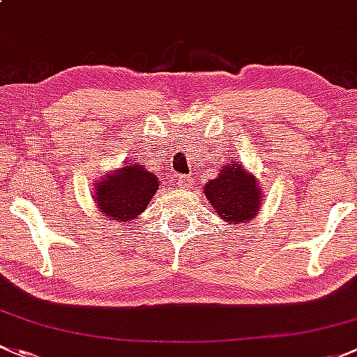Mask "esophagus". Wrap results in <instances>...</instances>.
Segmentation results:
<instances>
[{
  "label": "esophagus",
  "mask_w": 357,
  "mask_h": 357,
  "mask_svg": "<svg viewBox=\"0 0 357 357\" xmlns=\"http://www.w3.org/2000/svg\"><path fill=\"white\" fill-rule=\"evenodd\" d=\"M177 183L180 189H189V187H192L194 178L190 175H180V177H177Z\"/></svg>",
  "instance_id": "obj_1"
}]
</instances>
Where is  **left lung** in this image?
I'll list each match as a JSON object with an SVG mask.
<instances>
[{
  "label": "left lung",
  "instance_id": "left-lung-1",
  "mask_svg": "<svg viewBox=\"0 0 357 357\" xmlns=\"http://www.w3.org/2000/svg\"><path fill=\"white\" fill-rule=\"evenodd\" d=\"M235 160V158H234ZM206 199L225 223H251L261 211L259 180L237 161L223 165L215 178L204 183Z\"/></svg>",
  "mask_w": 357,
  "mask_h": 357
}]
</instances>
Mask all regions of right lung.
<instances>
[{
  "mask_svg": "<svg viewBox=\"0 0 357 357\" xmlns=\"http://www.w3.org/2000/svg\"><path fill=\"white\" fill-rule=\"evenodd\" d=\"M160 178L144 165L123 163L94 183V203L102 216L116 222H130L148 208Z\"/></svg>",
  "mask_w": 357,
  "mask_h": 357,
  "instance_id": "obj_1",
  "label": "right lung"
}]
</instances>
